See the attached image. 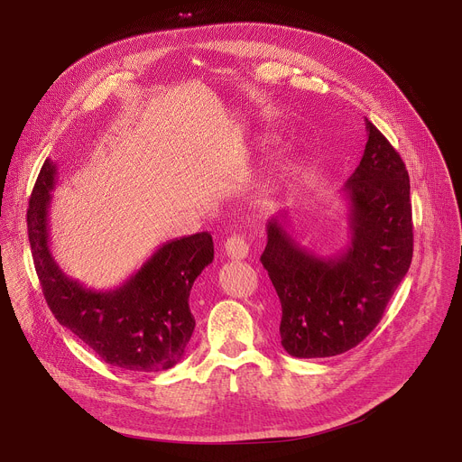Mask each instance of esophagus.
<instances>
[{
    "mask_svg": "<svg viewBox=\"0 0 462 462\" xmlns=\"http://www.w3.org/2000/svg\"><path fill=\"white\" fill-rule=\"evenodd\" d=\"M225 250H226V255L232 257V259H245L248 255V243L243 236H230L225 243Z\"/></svg>",
    "mask_w": 462,
    "mask_h": 462,
    "instance_id": "1",
    "label": "esophagus"
}]
</instances>
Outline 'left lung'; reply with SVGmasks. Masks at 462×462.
I'll use <instances>...</instances> for the list:
<instances>
[{"label":"left lung","instance_id":"obj_1","mask_svg":"<svg viewBox=\"0 0 462 462\" xmlns=\"http://www.w3.org/2000/svg\"><path fill=\"white\" fill-rule=\"evenodd\" d=\"M367 144L342 193L349 243L319 255L289 232V216L267 223L263 267L282 303L283 349L296 358L337 356L356 347L410 271L413 223L406 164L365 118Z\"/></svg>","mask_w":462,"mask_h":462}]
</instances>
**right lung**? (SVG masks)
Returning a JSON list of instances; mask_svg holds the SVG:
<instances>
[{
	"label": "right lung",
	"mask_w": 462,
	"mask_h": 462,
	"mask_svg": "<svg viewBox=\"0 0 462 462\" xmlns=\"http://www.w3.org/2000/svg\"><path fill=\"white\" fill-rule=\"evenodd\" d=\"M54 184L56 164L47 159L27 210L36 274L54 318L106 364L143 373L173 367L195 328L188 300L193 282L214 259L212 236L201 232L168 241L116 289H88L65 274L51 252Z\"/></svg>",
	"instance_id": "add662e5"
}]
</instances>
